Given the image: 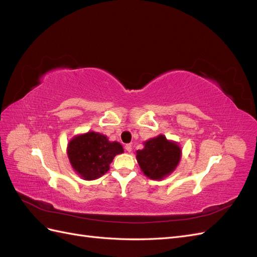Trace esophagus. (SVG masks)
Here are the masks:
<instances>
[{
    "label": "esophagus",
    "instance_id": "34e87169",
    "mask_svg": "<svg viewBox=\"0 0 257 257\" xmlns=\"http://www.w3.org/2000/svg\"><path fill=\"white\" fill-rule=\"evenodd\" d=\"M124 148H125V150H126L127 152H131V151H132V145H131V144L125 145V147H124Z\"/></svg>",
    "mask_w": 257,
    "mask_h": 257
}]
</instances>
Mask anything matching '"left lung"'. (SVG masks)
I'll return each instance as SVG.
<instances>
[{
	"label": "left lung",
	"mask_w": 257,
	"mask_h": 257,
	"mask_svg": "<svg viewBox=\"0 0 257 257\" xmlns=\"http://www.w3.org/2000/svg\"><path fill=\"white\" fill-rule=\"evenodd\" d=\"M144 145V149L136 152V159L148 178L162 180L174 172L181 159V149L177 143L159 135Z\"/></svg>",
	"instance_id": "obj_1"
}]
</instances>
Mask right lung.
<instances>
[{
  "mask_svg": "<svg viewBox=\"0 0 257 257\" xmlns=\"http://www.w3.org/2000/svg\"><path fill=\"white\" fill-rule=\"evenodd\" d=\"M123 152L122 146L109 142L107 136L88 132L75 136L67 145V157L75 172L84 180H94L109 170L116 154Z\"/></svg>",
  "mask_w": 257,
  "mask_h": 257,
  "instance_id": "add662e5",
  "label": "right lung"
}]
</instances>
